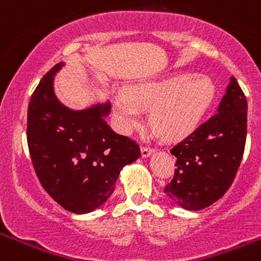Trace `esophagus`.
Instances as JSON below:
<instances>
[{
	"label": "esophagus",
	"instance_id": "obj_1",
	"mask_svg": "<svg viewBox=\"0 0 261 261\" xmlns=\"http://www.w3.org/2000/svg\"><path fill=\"white\" fill-rule=\"evenodd\" d=\"M151 153H154L153 147H150V146H142L141 147L142 156H149Z\"/></svg>",
	"mask_w": 261,
	"mask_h": 261
}]
</instances>
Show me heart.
I'll return each mask as SVG.
<instances>
[{
  "mask_svg": "<svg viewBox=\"0 0 261 261\" xmlns=\"http://www.w3.org/2000/svg\"><path fill=\"white\" fill-rule=\"evenodd\" d=\"M216 96V87L205 75L179 74L136 85L115 96V114L124 128L141 121L150 111L151 126L165 138H177L199 125Z\"/></svg>",
  "mask_w": 261,
  "mask_h": 261,
  "instance_id": "heart-1",
  "label": "heart"
}]
</instances>
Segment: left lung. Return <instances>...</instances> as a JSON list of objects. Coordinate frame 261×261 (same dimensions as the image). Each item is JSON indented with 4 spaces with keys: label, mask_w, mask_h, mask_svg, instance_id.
Wrapping results in <instances>:
<instances>
[{
    "label": "left lung",
    "mask_w": 261,
    "mask_h": 261,
    "mask_svg": "<svg viewBox=\"0 0 261 261\" xmlns=\"http://www.w3.org/2000/svg\"><path fill=\"white\" fill-rule=\"evenodd\" d=\"M247 137V99L231 77L218 112L171 147L174 177L165 193L188 211L220 200L234 181Z\"/></svg>",
    "instance_id": "1"
}]
</instances>
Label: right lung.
Here are the masks:
<instances>
[{
	"mask_svg": "<svg viewBox=\"0 0 261 261\" xmlns=\"http://www.w3.org/2000/svg\"><path fill=\"white\" fill-rule=\"evenodd\" d=\"M53 66L32 93L27 110V145L45 192L71 213H89L107 201L124 166L141 155L132 138L106 121L110 105L85 111L62 106L53 93Z\"/></svg>",
	"mask_w": 261,
	"mask_h": 261,
	"instance_id": "add662e5",
	"label": "right lung"
}]
</instances>
